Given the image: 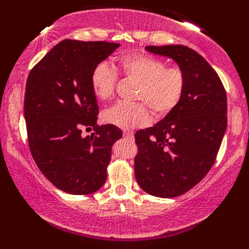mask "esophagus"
Instances as JSON below:
<instances>
[{
	"mask_svg": "<svg viewBox=\"0 0 249 249\" xmlns=\"http://www.w3.org/2000/svg\"><path fill=\"white\" fill-rule=\"evenodd\" d=\"M124 138L128 139V141H132V138H134V135H132V132L124 131Z\"/></svg>",
	"mask_w": 249,
	"mask_h": 249,
	"instance_id": "obj_1",
	"label": "esophagus"
}]
</instances>
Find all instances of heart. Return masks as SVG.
<instances>
[{
	"label": "heart",
	"mask_w": 249,
	"mask_h": 249,
	"mask_svg": "<svg viewBox=\"0 0 249 249\" xmlns=\"http://www.w3.org/2000/svg\"><path fill=\"white\" fill-rule=\"evenodd\" d=\"M118 67L127 78L139 83L137 103H118L103 113V121L121 129H132L149 124L152 111L156 118L169 115L181 102L187 87L186 73L179 67H166L164 61L145 53H129L118 59ZM118 74L101 62L90 74L91 89L101 101L114 95Z\"/></svg>",
	"instance_id": "b5f03b06"
}]
</instances>
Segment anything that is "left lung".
Masks as SVG:
<instances>
[{
	"mask_svg": "<svg viewBox=\"0 0 249 249\" xmlns=\"http://www.w3.org/2000/svg\"><path fill=\"white\" fill-rule=\"evenodd\" d=\"M185 71L181 102L154 127L136 132L135 177L149 195L171 198L195 187L215 162L227 129V93L215 70L183 45L146 46Z\"/></svg>",
	"mask_w": 249,
	"mask_h": 249,
	"instance_id": "obj_1",
	"label": "left lung"
}]
</instances>
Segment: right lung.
I'll return each mask as SVG.
<instances>
[{
  "label": "right lung",
  "mask_w": 249,
  "mask_h": 249,
  "mask_svg": "<svg viewBox=\"0 0 249 249\" xmlns=\"http://www.w3.org/2000/svg\"><path fill=\"white\" fill-rule=\"evenodd\" d=\"M119 46L108 42L64 39L27 78L23 112L34 161L44 176L72 195L95 193L107 180L111 148L122 132L97 124L91 71ZM94 132L85 138L84 128Z\"/></svg>",
  "instance_id": "right-lung-1"
}]
</instances>
